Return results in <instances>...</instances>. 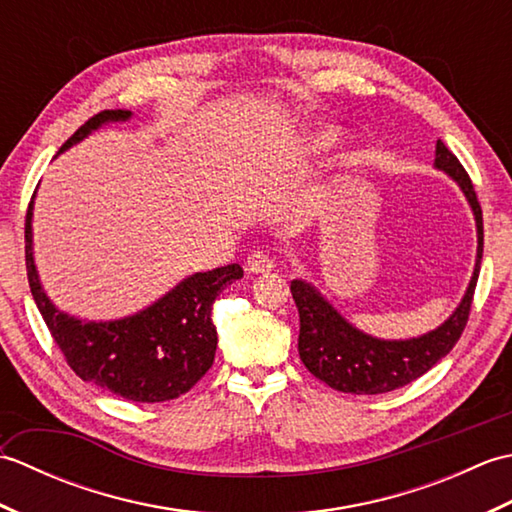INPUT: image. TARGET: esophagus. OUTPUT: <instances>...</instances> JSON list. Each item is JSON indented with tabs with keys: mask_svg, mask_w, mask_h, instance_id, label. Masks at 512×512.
Instances as JSON below:
<instances>
[{
	"mask_svg": "<svg viewBox=\"0 0 512 512\" xmlns=\"http://www.w3.org/2000/svg\"><path fill=\"white\" fill-rule=\"evenodd\" d=\"M275 268V262L273 257H270L268 253H264V250H253V253L248 255L246 259V270L250 275H262V273H270V270Z\"/></svg>",
	"mask_w": 512,
	"mask_h": 512,
	"instance_id": "obj_1",
	"label": "esophagus"
}]
</instances>
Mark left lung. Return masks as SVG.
<instances>
[{
  "mask_svg": "<svg viewBox=\"0 0 512 512\" xmlns=\"http://www.w3.org/2000/svg\"><path fill=\"white\" fill-rule=\"evenodd\" d=\"M436 167L458 182L471 204L477 226V259L471 284L466 288L460 306L440 328L407 341L376 339V336H369L347 323L330 306V301L321 297L317 288L301 279L290 284L292 299L299 310L301 361L312 376L343 394H385V391L409 385L411 380L427 374L440 358L453 350L466 328V321H469L484 250L482 206L477 202L469 173L442 140L436 145Z\"/></svg>",
  "mask_w": 512,
  "mask_h": 512,
  "instance_id": "8db88e82",
  "label": "left lung"
}]
</instances>
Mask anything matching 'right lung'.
<instances>
[{
    "instance_id": "1",
    "label": "right lung",
    "mask_w": 512,
    "mask_h": 512,
    "mask_svg": "<svg viewBox=\"0 0 512 512\" xmlns=\"http://www.w3.org/2000/svg\"><path fill=\"white\" fill-rule=\"evenodd\" d=\"M129 116V110L99 112L65 140L59 154L101 125ZM26 270L32 299L72 372L134 402L173 400L209 372L217 347L213 301L228 284L244 277L242 266L228 264L187 277L134 317L81 321L54 308L39 284L32 259V202L26 213Z\"/></svg>"
}]
</instances>
